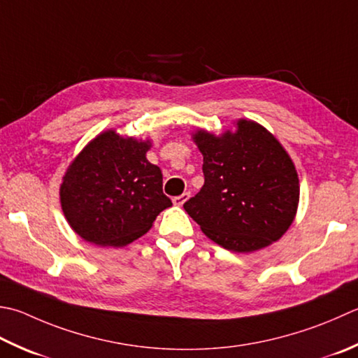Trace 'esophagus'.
<instances>
[{
	"mask_svg": "<svg viewBox=\"0 0 358 358\" xmlns=\"http://www.w3.org/2000/svg\"><path fill=\"white\" fill-rule=\"evenodd\" d=\"M187 199H189V192H185V194H181V195H177V197H173L172 201H173L175 206H181Z\"/></svg>",
	"mask_w": 358,
	"mask_h": 358,
	"instance_id": "obj_1",
	"label": "esophagus"
}]
</instances>
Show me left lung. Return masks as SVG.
<instances>
[{"label":"left lung","instance_id":"8db88e82","mask_svg":"<svg viewBox=\"0 0 358 358\" xmlns=\"http://www.w3.org/2000/svg\"><path fill=\"white\" fill-rule=\"evenodd\" d=\"M205 185L185 203L203 233L236 253L261 250L281 237L295 219L299 180L289 153L253 121L234 133L197 131Z\"/></svg>","mask_w":358,"mask_h":358}]
</instances>
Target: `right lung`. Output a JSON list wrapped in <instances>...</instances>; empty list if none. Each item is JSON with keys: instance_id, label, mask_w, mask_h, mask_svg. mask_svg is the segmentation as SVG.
<instances>
[{"instance_id": "right-lung-1", "label": "right lung", "mask_w": 358, "mask_h": 358, "mask_svg": "<svg viewBox=\"0 0 358 358\" xmlns=\"http://www.w3.org/2000/svg\"><path fill=\"white\" fill-rule=\"evenodd\" d=\"M149 141L121 138L115 130L96 136L77 157L60 186L62 209L87 242L124 247L150 229L163 209V173L145 158Z\"/></svg>"}]
</instances>
